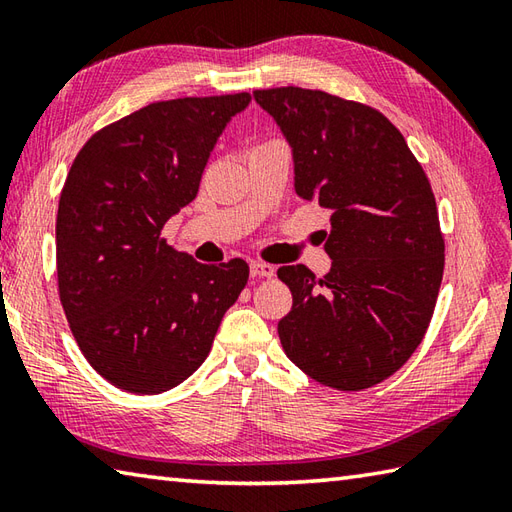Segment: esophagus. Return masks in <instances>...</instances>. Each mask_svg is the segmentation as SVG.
Here are the masks:
<instances>
[{"label":"esophagus","mask_w":512,"mask_h":512,"mask_svg":"<svg viewBox=\"0 0 512 512\" xmlns=\"http://www.w3.org/2000/svg\"><path fill=\"white\" fill-rule=\"evenodd\" d=\"M250 277H259V279L275 277V266H270L266 262H250Z\"/></svg>","instance_id":"34e87169"}]
</instances>
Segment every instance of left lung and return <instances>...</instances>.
<instances>
[{"mask_svg":"<svg viewBox=\"0 0 512 512\" xmlns=\"http://www.w3.org/2000/svg\"><path fill=\"white\" fill-rule=\"evenodd\" d=\"M295 162V191L330 213V273L281 266L284 352L325 387L358 391L407 363L429 328L444 239L427 173L378 110L321 90H255Z\"/></svg>","mask_w":512,"mask_h":512,"instance_id":"1","label":"left lung"}]
</instances>
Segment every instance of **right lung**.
<instances>
[{
  "label": "right lung",
  "instance_id": "add662e5",
  "mask_svg": "<svg viewBox=\"0 0 512 512\" xmlns=\"http://www.w3.org/2000/svg\"><path fill=\"white\" fill-rule=\"evenodd\" d=\"M248 92L151 103L76 154L57 213L61 306L83 356L129 394H162L209 356L248 264L195 262L160 237L195 200L217 138Z\"/></svg>",
  "mask_w": 512,
  "mask_h": 512
}]
</instances>
